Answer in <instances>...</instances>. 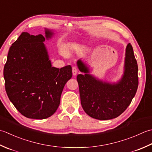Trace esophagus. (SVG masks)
Instances as JSON below:
<instances>
[{
    "mask_svg": "<svg viewBox=\"0 0 152 152\" xmlns=\"http://www.w3.org/2000/svg\"><path fill=\"white\" fill-rule=\"evenodd\" d=\"M72 73H73V76H76L77 73H78V71H77V69L75 67H73L72 68Z\"/></svg>",
    "mask_w": 152,
    "mask_h": 152,
    "instance_id": "34e87169",
    "label": "esophagus"
}]
</instances>
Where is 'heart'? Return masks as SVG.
Masks as SVG:
<instances>
[{
    "label": "heart",
    "instance_id": "1",
    "mask_svg": "<svg viewBox=\"0 0 152 152\" xmlns=\"http://www.w3.org/2000/svg\"><path fill=\"white\" fill-rule=\"evenodd\" d=\"M61 54L64 57H66V58L68 57V53H67V52L65 50H61Z\"/></svg>",
    "mask_w": 152,
    "mask_h": 152
}]
</instances>
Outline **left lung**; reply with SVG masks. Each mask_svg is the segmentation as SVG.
Segmentation results:
<instances>
[{
	"label": "left lung",
	"mask_w": 152,
	"mask_h": 152,
	"mask_svg": "<svg viewBox=\"0 0 152 152\" xmlns=\"http://www.w3.org/2000/svg\"><path fill=\"white\" fill-rule=\"evenodd\" d=\"M80 72L77 77L80 102L86 113L94 119L116 118L127 108L134 97L138 86V65L132 45L126 47L123 74L117 82L105 81L90 72L81 59L77 61Z\"/></svg>",
	"instance_id": "8db88e82"
}]
</instances>
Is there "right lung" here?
Here are the masks:
<instances>
[{"label":"right lung","instance_id":"add662e5","mask_svg":"<svg viewBox=\"0 0 152 152\" xmlns=\"http://www.w3.org/2000/svg\"><path fill=\"white\" fill-rule=\"evenodd\" d=\"M45 37L23 32L9 50L4 67L5 88L18 111L30 119H44L56 112L65 85L72 77L71 66H52L44 42L54 35L45 28Z\"/></svg>","mask_w":152,"mask_h":152}]
</instances>
